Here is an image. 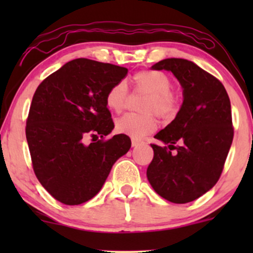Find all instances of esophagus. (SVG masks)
Here are the masks:
<instances>
[{
    "mask_svg": "<svg viewBox=\"0 0 253 253\" xmlns=\"http://www.w3.org/2000/svg\"><path fill=\"white\" fill-rule=\"evenodd\" d=\"M140 144H143V141H140V140H135V139H133V140H132V146H133V147L139 146V145H140Z\"/></svg>",
    "mask_w": 253,
    "mask_h": 253,
    "instance_id": "1",
    "label": "esophagus"
}]
</instances>
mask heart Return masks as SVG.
<instances>
[{"mask_svg":"<svg viewBox=\"0 0 253 253\" xmlns=\"http://www.w3.org/2000/svg\"><path fill=\"white\" fill-rule=\"evenodd\" d=\"M135 91L149 94V98L143 104V112L147 114H125L118 119L115 129L119 133L133 139L155 132L158 121L153 114L162 119H172L179 110V97L172 89V82L167 75L156 70H143L132 77ZM128 101V90L124 82H119L108 90L106 104L110 110L121 113Z\"/></svg>","mask_w":253,"mask_h":253,"instance_id":"1","label":"heart"}]
</instances>
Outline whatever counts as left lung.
I'll list each match as a JSON object with an SVG mask.
<instances>
[{"mask_svg":"<svg viewBox=\"0 0 253 253\" xmlns=\"http://www.w3.org/2000/svg\"><path fill=\"white\" fill-rule=\"evenodd\" d=\"M152 69L172 72L184 100L175 120L155 135L168 146L151 144L153 159L147 179L168 201L191 202L221 176L234 134L231 102L222 83L189 60L168 58Z\"/></svg>","mask_w":253,"mask_h":253,"instance_id":"1","label":"left lung"}]
</instances>
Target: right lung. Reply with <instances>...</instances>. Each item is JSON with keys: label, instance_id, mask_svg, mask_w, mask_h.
Wrapping results in <instances>:
<instances>
[{"label": "right lung", "instance_id": "add662e5", "mask_svg": "<svg viewBox=\"0 0 253 253\" xmlns=\"http://www.w3.org/2000/svg\"><path fill=\"white\" fill-rule=\"evenodd\" d=\"M123 66L78 58L39 84L26 121L37 178L57 201L75 206L102 188L113 164L128 152V135L104 139L114 128L106 95L126 77ZM86 135L94 143L84 145ZM100 135L101 139L95 141Z\"/></svg>", "mask_w": 253, "mask_h": 253}]
</instances>
